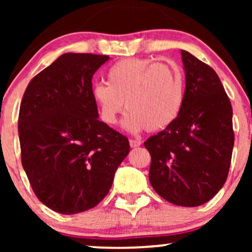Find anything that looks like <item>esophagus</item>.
I'll return each mask as SVG.
<instances>
[{
  "label": "esophagus",
  "mask_w": 252,
  "mask_h": 252,
  "mask_svg": "<svg viewBox=\"0 0 252 252\" xmlns=\"http://www.w3.org/2000/svg\"><path fill=\"white\" fill-rule=\"evenodd\" d=\"M129 143L131 148H137V147H140L141 144H142V142H141L140 140H130Z\"/></svg>",
  "instance_id": "1"
}]
</instances>
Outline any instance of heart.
Returning <instances> with one entry per match:
<instances>
[{"mask_svg": "<svg viewBox=\"0 0 252 252\" xmlns=\"http://www.w3.org/2000/svg\"><path fill=\"white\" fill-rule=\"evenodd\" d=\"M91 97L99 118L117 123L126 108L124 129L158 131L170 126L180 114L185 98L184 74L175 63H154L144 58L120 60L106 72L105 84L92 86Z\"/></svg>", "mask_w": 252, "mask_h": 252, "instance_id": "heart-1", "label": "heart"}]
</instances>
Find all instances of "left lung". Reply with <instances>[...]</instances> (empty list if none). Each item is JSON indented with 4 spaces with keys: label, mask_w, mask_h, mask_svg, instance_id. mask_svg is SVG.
<instances>
[{
    "label": "left lung",
    "mask_w": 252,
    "mask_h": 252,
    "mask_svg": "<svg viewBox=\"0 0 252 252\" xmlns=\"http://www.w3.org/2000/svg\"><path fill=\"white\" fill-rule=\"evenodd\" d=\"M181 57L186 86L180 114L144 147L155 192L178 206L195 207L226 181L235 143L232 106L213 68L186 51Z\"/></svg>",
    "instance_id": "obj_1"
}]
</instances>
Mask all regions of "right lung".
I'll use <instances>...</instances> for the list:
<instances>
[{"mask_svg": "<svg viewBox=\"0 0 252 252\" xmlns=\"http://www.w3.org/2000/svg\"><path fill=\"white\" fill-rule=\"evenodd\" d=\"M108 56L65 53L28 84L19 114L21 161L37 199L62 215L108 194L129 154L126 136L98 120L92 77Z\"/></svg>", "mask_w": 252, "mask_h": 252, "instance_id": "obj_1", "label": "right lung"}]
</instances>
